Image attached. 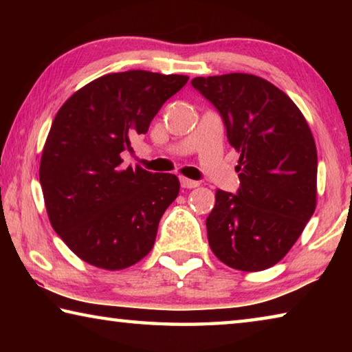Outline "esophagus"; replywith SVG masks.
<instances>
[{
	"label": "esophagus",
	"instance_id": "obj_1",
	"mask_svg": "<svg viewBox=\"0 0 352 352\" xmlns=\"http://www.w3.org/2000/svg\"><path fill=\"white\" fill-rule=\"evenodd\" d=\"M180 184H182V188H184V189H192V188H197L200 183L199 182H194V180H189V178L182 177L180 178Z\"/></svg>",
	"mask_w": 352,
	"mask_h": 352
}]
</instances>
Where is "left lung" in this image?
<instances>
[{"label":"left lung","mask_w":352,"mask_h":352,"mask_svg":"<svg viewBox=\"0 0 352 352\" xmlns=\"http://www.w3.org/2000/svg\"><path fill=\"white\" fill-rule=\"evenodd\" d=\"M241 153L237 194L217 189L206 219L212 253L231 269L275 265L301 236L317 206V147L300 109L269 80L231 73L195 77Z\"/></svg>","instance_id":"8db88e82"}]
</instances>
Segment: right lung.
<instances>
[{
	"label": "right lung",
	"mask_w": 352,
	"mask_h": 352,
	"mask_svg": "<svg viewBox=\"0 0 352 352\" xmlns=\"http://www.w3.org/2000/svg\"><path fill=\"white\" fill-rule=\"evenodd\" d=\"M189 77L132 69L105 74L76 91L52 121L40 162V184L56 233L82 261L122 270L151 252L160 219L177 199L174 174L122 166L130 136Z\"/></svg>",
	"instance_id": "1"
}]
</instances>
